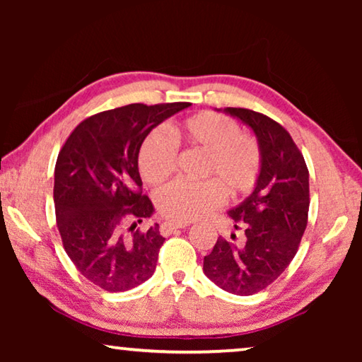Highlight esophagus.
Wrapping results in <instances>:
<instances>
[{"label":"esophagus","mask_w":362,"mask_h":362,"mask_svg":"<svg viewBox=\"0 0 362 362\" xmlns=\"http://www.w3.org/2000/svg\"><path fill=\"white\" fill-rule=\"evenodd\" d=\"M188 223L187 222H164L161 225V235L168 236L169 233H173L174 230H179V228H187Z\"/></svg>","instance_id":"1"}]
</instances>
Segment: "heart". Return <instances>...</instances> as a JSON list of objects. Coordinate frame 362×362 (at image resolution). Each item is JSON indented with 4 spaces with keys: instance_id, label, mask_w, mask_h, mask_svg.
Wrapping results in <instances>:
<instances>
[{
    "instance_id": "b5f03b06",
    "label": "heart",
    "mask_w": 362,
    "mask_h": 362,
    "mask_svg": "<svg viewBox=\"0 0 362 362\" xmlns=\"http://www.w3.org/2000/svg\"><path fill=\"white\" fill-rule=\"evenodd\" d=\"M173 137L163 129H153L139 150V170L148 183H161L177 168V145L206 151L203 175L199 182L174 180L156 194L159 212L174 222H189L223 199L241 198L255 188L262 174L263 155L259 140L241 132L228 116L201 112L173 126Z\"/></svg>"
}]
</instances>
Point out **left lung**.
I'll return each mask as SVG.
<instances>
[{"label":"left lung","mask_w":362,"mask_h":362,"mask_svg":"<svg viewBox=\"0 0 362 362\" xmlns=\"http://www.w3.org/2000/svg\"><path fill=\"white\" fill-rule=\"evenodd\" d=\"M252 127L262 146V174L254 193L228 214L243 241L218 236L203 269L236 296H252L274 283L296 257L308 223L310 182L302 151L291 134L267 115L225 108Z\"/></svg>","instance_id":"left-lung-1"}]
</instances>
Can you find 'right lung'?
Listing matches in <instances>:
<instances>
[{"mask_svg":"<svg viewBox=\"0 0 362 362\" xmlns=\"http://www.w3.org/2000/svg\"><path fill=\"white\" fill-rule=\"evenodd\" d=\"M188 102L131 105L89 116L59 151L54 173L56 222L78 272L107 292H124L155 273L164 238L142 194L139 150L148 132Z\"/></svg>","mask_w":362,"mask_h":362,"instance_id":"1","label":"right lung"}]
</instances>
